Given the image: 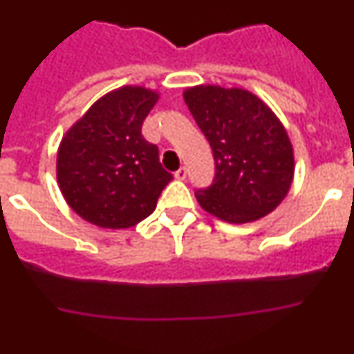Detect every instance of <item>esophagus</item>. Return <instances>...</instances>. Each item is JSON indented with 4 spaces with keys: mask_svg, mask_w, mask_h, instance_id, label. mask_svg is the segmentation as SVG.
I'll return each instance as SVG.
<instances>
[{
    "mask_svg": "<svg viewBox=\"0 0 354 354\" xmlns=\"http://www.w3.org/2000/svg\"><path fill=\"white\" fill-rule=\"evenodd\" d=\"M186 177H187V170L184 167L175 171V179H177V180H184Z\"/></svg>",
    "mask_w": 354,
    "mask_h": 354,
    "instance_id": "34e87169",
    "label": "esophagus"
}]
</instances>
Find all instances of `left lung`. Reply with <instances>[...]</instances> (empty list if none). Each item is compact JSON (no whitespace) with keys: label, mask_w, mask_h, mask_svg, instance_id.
<instances>
[{"label":"left lung","mask_w":354,"mask_h":354,"mask_svg":"<svg viewBox=\"0 0 354 354\" xmlns=\"http://www.w3.org/2000/svg\"><path fill=\"white\" fill-rule=\"evenodd\" d=\"M183 95L214 154V183L195 193L200 207L234 225L274 211L292 184L294 149L273 109L237 86L196 84Z\"/></svg>","instance_id":"1"}]
</instances>
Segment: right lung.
<instances>
[{
	"label": "right lung",
	"instance_id": "right-lung-1",
	"mask_svg": "<svg viewBox=\"0 0 354 354\" xmlns=\"http://www.w3.org/2000/svg\"><path fill=\"white\" fill-rule=\"evenodd\" d=\"M158 90L126 84L97 99L68 127L56 154V180L68 207L101 228H129L154 212L168 183L158 147L142 124Z\"/></svg>",
	"mask_w": 354,
	"mask_h": 354
}]
</instances>
